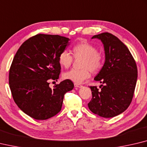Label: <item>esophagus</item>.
<instances>
[{
    "label": "esophagus",
    "mask_w": 147,
    "mask_h": 147,
    "mask_svg": "<svg viewBox=\"0 0 147 147\" xmlns=\"http://www.w3.org/2000/svg\"><path fill=\"white\" fill-rule=\"evenodd\" d=\"M74 87H75L81 88V87H83L82 85H80V84H76V83H75V84H74Z\"/></svg>",
    "instance_id": "obj_1"
}]
</instances>
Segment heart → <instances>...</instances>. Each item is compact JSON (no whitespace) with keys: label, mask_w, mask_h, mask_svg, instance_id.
<instances>
[{"label":"heart","mask_w":147,"mask_h":147,"mask_svg":"<svg viewBox=\"0 0 147 147\" xmlns=\"http://www.w3.org/2000/svg\"><path fill=\"white\" fill-rule=\"evenodd\" d=\"M72 53L75 58H83L81 69H72L63 74V78L76 83H82L90 78V69L92 73H97L102 67L103 55L96 48L86 42H82L73 47ZM60 64L69 67L73 62V58L68 51L60 53L58 57Z\"/></svg>","instance_id":"heart-1"}]
</instances>
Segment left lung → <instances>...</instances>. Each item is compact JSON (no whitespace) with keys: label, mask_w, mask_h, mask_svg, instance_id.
Here are the masks:
<instances>
[{"label":"left lung","mask_w":147,"mask_h":147,"mask_svg":"<svg viewBox=\"0 0 147 147\" xmlns=\"http://www.w3.org/2000/svg\"><path fill=\"white\" fill-rule=\"evenodd\" d=\"M102 42L105 62L95 81L101 90L90 87L92 98L90 111L103 118H113L126 110L131 103L138 78L136 63L129 49L119 38L109 33L93 36Z\"/></svg>","instance_id":"1"}]
</instances>
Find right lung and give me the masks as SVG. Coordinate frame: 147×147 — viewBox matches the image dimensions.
<instances>
[{
    "mask_svg": "<svg viewBox=\"0 0 147 147\" xmlns=\"http://www.w3.org/2000/svg\"><path fill=\"white\" fill-rule=\"evenodd\" d=\"M69 40L59 35L36 34L16 53L9 69V87L15 103L31 118L45 120L55 116L61 111L64 94L74 88L69 80L53 89L48 81L59 78L58 57L69 46Z\"/></svg>",
    "mask_w": 147,
    "mask_h": 147,
    "instance_id": "obj_1",
    "label": "right lung"
}]
</instances>
